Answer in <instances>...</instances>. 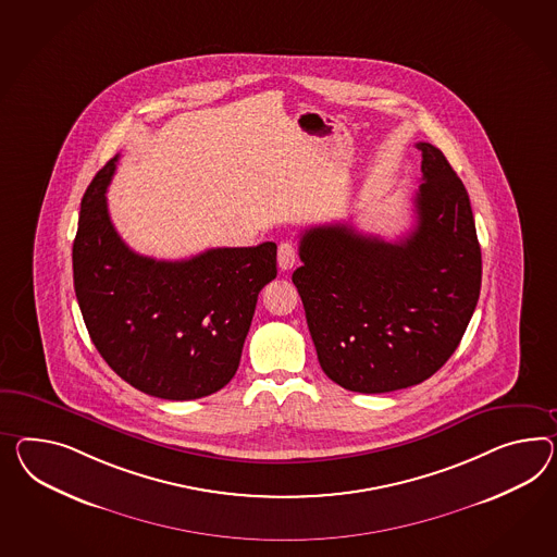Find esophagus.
<instances>
[{"label":"esophagus","instance_id":"obj_1","mask_svg":"<svg viewBox=\"0 0 557 557\" xmlns=\"http://www.w3.org/2000/svg\"><path fill=\"white\" fill-rule=\"evenodd\" d=\"M278 269L281 271H290L297 262V248L293 243L278 244Z\"/></svg>","mask_w":557,"mask_h":557}]
</instances>
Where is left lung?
<instances>
[{"label": "left lung", "mask_w": 557, "mask_h": 557, "mask_svg": "<svg viewBox=\"0 0 557 557\" xmlns=\"http://www.w3.org/2000/svg\"><path fill=\"white\" fill-rule=\"evenodd\" d=\"M422 151L416 224L398 243L351 224L300 234L293 272L317 357L349 392L422 384L455 354L481 293V246L469 194L438 147Z\"/></svg>", "instance_id": "obj_1"}]
</instances>
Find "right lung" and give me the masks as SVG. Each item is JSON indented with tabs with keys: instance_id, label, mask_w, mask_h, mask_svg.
Listing matches in <instances>:
<instances>
[{
	"instance_id": "add662e5",
	"label": "right lung",
	"mask_w": 557,
	"mask_h": 557,
	"mask_svg": "<svg viewBox=\"0 0 557 557\" xmlns=\"http://www.w3.org/2000/svg\"><path fill=\"white\" fill-rule=\"evenodd\" d=\"M116 158L81 201L74 290L88 335L111 370L161 399H198L234 377L258 293L276 276V244L212 248L187 260L133 252L109 208Z\"/></svg>"
}]
</instances>
